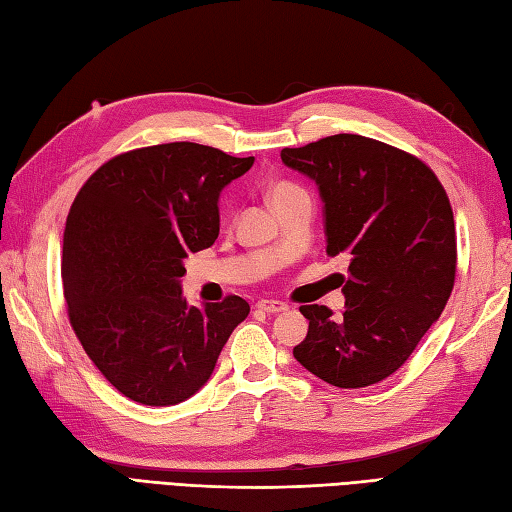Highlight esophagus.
Returning <instances> with one entry per match:
<instances>
[{"label": "esophagus", "instance_id": "34e87169", "mask_svg": "<svg viewBox=\"0 0 512 512\" xmlns=\"http://www.w3.org/2000/svg\"><path fill=\"white\" fill-rule=\"evenodd\" d=\"M256 306L263 313H282V311L289 309V306L285 302H280V300H258Z\"/></svg>", "mask_w": 512, "mask_h": 512}]
</instances>
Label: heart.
<instances>
[{"label": "heart", "mask_w": 512, "mask_h": 512, "mask_svg": "<svg viewBox=\"0 0 512 512\" xmlns=\"http://www.w3.org/2000/svg\"><path fill=\"white\" fill-rule=\"evenodd\" d=\"M298 192H304L300 186L291 184V181H276V184H271L267 190V197L271 206H278V203L287 201L289 197L298 195Z\"/></svg>", "instance_id": "1"}]
</instances>
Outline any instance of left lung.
<instances>
[{"mask_svg":"<svg viewBox=\"0 0 512 512\" xmlns=\"http://www.w3.org/2000/svg\"><path fill=\"white\" fill-rule=\"evenodd\" d=\"M280 157L320 190L326 254L350 260L342 317L322 304L300 306L309 333L293 357L335 388L388 379L438 320L456 280L447 192L418 157L355 133Z\"/></svg>","mask_w":512,"mask_h":512,"instance_id":"obj_1","label":"left lung"}]
</instances>
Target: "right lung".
<instances>
[{
  "label": "right lung",
  "mask_w": 512,
  "mask_h": 512,
  "mask_svg": "<svg viewBox=\"0 0 512 512\" xmlns=\"http://www.w3.org/2000/svg\"><path fill=\"white\" fill-rule=\"evenodd\" d=\"M254 157L170 142L116 155L78 190L63 234V295L87 357L153 407L199 392L241 324L238 295L190 306L184 258L219 236V195Z\"/></svg>",
  "instance_id": "right-lung-1"
}]
</instances>
